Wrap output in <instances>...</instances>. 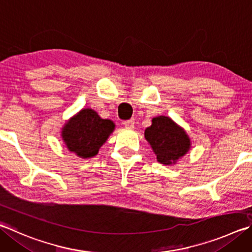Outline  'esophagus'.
<instances>
[{"label": "esophagus", "mask_w": 252, "mask_h": 252, "mask_svg": "<svg viewBox=\"0 0 252 252\" xmlns=\"http://www.w3.org/2000/svg\"><path fill=\"white\" fill-rule=\"evenodd\" d=\"M134 120H126L123 121V126H125L126 129H133L134 127Z\"/></svg>", "instance_id": "esophagus-1"}]
</instances>
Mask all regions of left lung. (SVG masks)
Returning a JSON list of instances; mask_svg holds the SVG:
<instances>
[{
  "mask_svg": "<svg viewBox=\"0 0 252 252\" xmlns=\"http://www.w3.org/2000/svg\"><path fill=\"white\" fill-rule=\"evenodd\" d=\"M144 138L157 155L158 162L164 165L176 164L187 154L191 145L184 127L165 116L152 119V125L144 131Z\"/></svg>",
  "mask_w": 252,
  "mask_h": 252,
  "instance_id": "obj_1",
  "label": "left lung"
}]
</instances>
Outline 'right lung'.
Returning a JSON list of instances; mask_svg holds the SVG:
<instances>
[{"label": "right lung", "instance_id": "add662e5", "mask_svg": "<svg viewBox=\"0 0 252 252\" xmlns=\"http://www.w3.org/2000/svg\"><path fill=\"white\" fill-rule=\"evenodd\" d=\"M114 129L113 121L100 118L94 109L85 108L63 125L62 139L69 152L80 158H90L98 154Z\"/></svg>", "mask_w": 252, "mask_h": 252}]
</instances>
